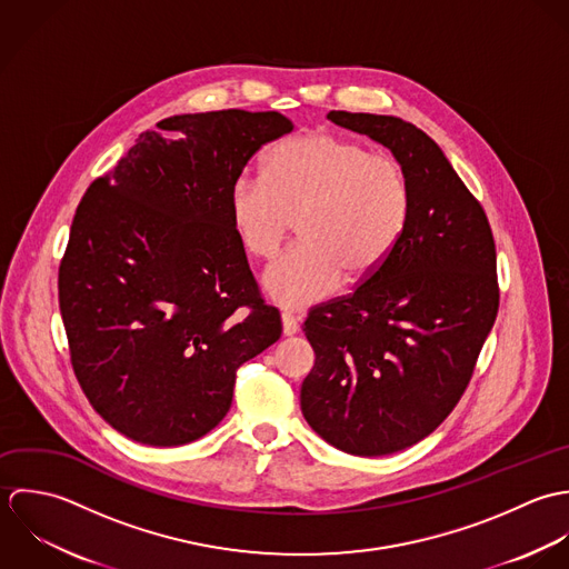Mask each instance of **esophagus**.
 Segmentation results:
<instances>
[{
    "label": "esophagus",
    "mask_w": 569,
    "mask_h": 569,
    "mask_svg": "<svg viewBox=\"0 0 569 569\" xmlns=\"http://www.w3.org/2000/svg\"><path fill=\"white\" fill-rule=\"evenodd\" d=\"M281 326H283V337H295L299 332V321L288 312L281 315Z\"/></svg>",
    "instance_id": "esophagus-1"
}]
</instances>
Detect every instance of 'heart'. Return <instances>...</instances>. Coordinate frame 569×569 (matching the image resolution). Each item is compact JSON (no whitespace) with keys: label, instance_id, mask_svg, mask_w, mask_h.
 I'll return each mask as SVG.
<instances>
[{"label":"heart","instance_id":"heart-1","mask_svg":"<svg viewBox=\"0 0 569 569\" xmlns=\"http://www.w3.org/2000/svg\"><path fill=\"white\" fill-rule=\"evenodd\" d=\"M411 211L402 164L387 153L330 131L279 142L263 160L261 180L237 178L228 218L241 248L270 259L292 222L303 241L270 263L263 292L286 310H301L349 283L367 281L398 246Z\"/></svg>","mask_w":569,"mask_h":569}]
</instances>
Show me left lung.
Wrapping results in <instances>:
<instances>
[{"label":"left lung","mask_w":569,"mask_h":569,"mask_svg":"<svg viewBox=\"0 0 569 569\" xmlns=\"http://www.w3.org/2000/svg\"><path fill=\"white\" fill-rule=\"evenodd\" d=\"M328 118L387 147L411 187L389 259L303 323L317 356L301 385L303 418L342 453L380 457L425 440L461 398L499 310L495 239L422 129L396 116Z\"/></svg>","instance_id":"8db88e82"}]
</instances>
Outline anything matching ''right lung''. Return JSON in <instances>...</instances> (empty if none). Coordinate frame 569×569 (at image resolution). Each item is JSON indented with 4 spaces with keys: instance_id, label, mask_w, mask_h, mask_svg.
I'll return each mask as SVG.
<instances>
[{
    "instance_id": "obj_1",
    "label": "right lung",
    "mask_w": 569,
    "mask_h": 569,
    "mask_svg": "<svg viewBox=\"0 0 569 569\" xmlns=\"http://www.w3.org/2000/svg\"><path fill=\"white\" fill-rule=\"evenodd\" d=\"M83 196L59 268L72 367L97 413L149 447L189 445L230 409L234 371L279 341L228 218L246 162L295 129L279 112L169 118Z\"/></svg>"
}]
</instances>
